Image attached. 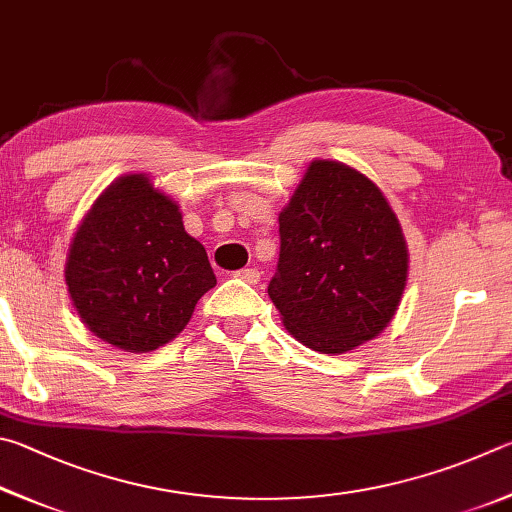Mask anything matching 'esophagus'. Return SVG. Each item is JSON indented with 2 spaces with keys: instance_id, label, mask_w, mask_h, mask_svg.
Returning <instances> with one entry per match:
<instances>
[{
  "instance_id": "34e87169",
  "label": "esophagus",
  "mask_w": 512,
  "mask_h": 512,
  "mask_svg": "<svg viewBox=\"0 0 512 512\" xmlns=\"http://www.w3.org/2000/svg\"><path fill=\"white\" fill-rule=\"evenodd\" d=\"M233 276H236V279H240V281L249 283V285H256L258 281H261V272H258L256 267H245V270H240Z\"/></svg>"
}]
</instances>
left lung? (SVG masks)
Wrapping results in <instances>:
<instances>
[{"label":"left lung","mask_w":512,"mask_h":512,"mask_svg":"<svg viewBox=\"0 0 512 512\" xmlns=\"http://www.w3.org/2000/svg\"><path fill=\"white\" fill-rule=\"evenodd\" d=\"M279 236V272L267 294L297 342L342 355L391 324L409 251L373 179L342 161H310L279 213Z\"/></svg>","instance_id":"left-lung-1"}]
</instances>
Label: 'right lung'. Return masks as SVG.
Returning <instances> with one entry per match:
<instances>
[{
  "mask_svg": "<svg viewBox=\"0 0 512 512\" xmlns=\"http://www.w3.org/2000/svg\"><path fill=\"white\" fill-rule=\"evenodd\" d=\"M65 283L80 321L98 339L150 353L182 333L215 274L202 242L186 233L173 197L150 175L128 173L80 220Z\"/></svg>",
  "mask_w": 512,
  "mask_h": 512,
  "instance_id": "1",
  "label": "right lung"
}]
</instances>
